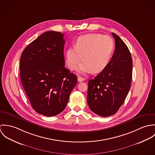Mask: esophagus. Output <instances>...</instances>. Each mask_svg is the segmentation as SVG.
Returning a JSON list of instances; mask_svg holds the SVG:
<instances>
[{"instance_id":"obj_1","label":"esophagus","mask_w":155,"mask_h":155,"mask_svg":"<svg viewBox=\"0 0 155 155\" xmlns=\"http://www.w3.org/2000/svg\"><path fill=\"white\" fill-rule=\"evenodd\" d=\"M78 81L79 82H83V81H85V79H84V78H82V77H78Z\"/></svg>"}]
</instances>
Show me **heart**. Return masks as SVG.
I'll return each mask as SVG.
<instances>
[{
  "mask_svg": "<svg viewBox=\"0 0 155 155\" xmlns=\"http://www.w3.org/2000/svg\"><path fill=\"white\" fill-rule=\"evenodd\" d=\"M114 44L109 36L98 33H89L79 36L66 52L67 66L74 69L82 61L79 67V73H99L109 64L114 51Z\"/></svg>",
  "mask_w": 155,
  "mask_h": 155,
  "instance_id": "heart-1",
  "label": "heart"
}]
</instances>
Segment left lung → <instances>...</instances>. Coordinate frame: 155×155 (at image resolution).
Here are the masks:
<instances>
[{"instance_id":"1","label":"left lung","mask_w":155,"mask_h":155,"mask_svg":"<svg viewBox=\"0 0 155 155\" xmlns=\"http://www.w3.org/2000/svg\"><path fill=\"white\" fill-rule=\"evenodd\" d=\"M116 48L107 66L88 81L87 102L95 114L107 117L122 105L131 88L133 60L127 46L115 33Z\"/></svg>"}]
</instances>
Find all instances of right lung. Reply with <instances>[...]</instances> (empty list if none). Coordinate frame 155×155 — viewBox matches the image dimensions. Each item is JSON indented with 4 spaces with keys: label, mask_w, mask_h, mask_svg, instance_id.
Masks as SVG:
<instances>
[{
    "label": "right lung",
    "mask_w": 155,
    "mask_h": 155,
    "mask_svg": "<svg viewBox=\"0 0 155 155\" xmlns=\"http://www.w3.org/2000/svg\"><path fill=\"white\" fill-rule=\"evenodd\" d=\"M64 35L48 31L28 45L20 58L22 87L33 109L54 116L65 109L77 76L64 67Z\"/></svg>",
    "instance_id": "add662e5"
}]
</instances>
